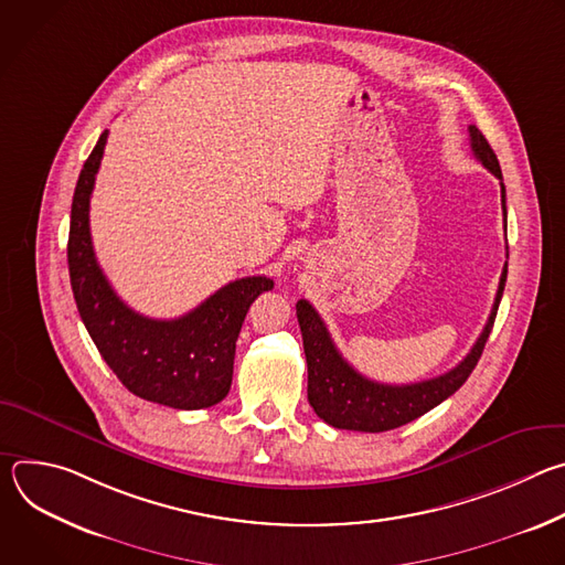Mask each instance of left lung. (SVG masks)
<instances>
[{
  "mask_svg": "<svg viewBox=\"0 0 565 565\" xmlns=\"http://www.w3.org/2000/svg\"><path fill=\"white\" fill-rule=\"evenodd\" d=\"M469 140H471V151L480 160L482 168L490 170L501 181L503 218L508 225L505 185H503L499 158L490 147L488 138L480 134L476 125H469ZM505 279H508V264L503 266V273H501L497 299H494L488 324L482 329L471 351L467 353V358L451 371L416 384H382L358 373L333 344L327 331V324L321 321L317 310L306 299H299L297 321L301 329L303 353L308 364V402L315 409V414L335 429L380 434V431L407 425L425 416L434 407H438L443 399H447L451 393H456L465 384V380L478 364L482 349H486V342L494 327L497 310L505 290Z\"/></svg>",
  "mask_w": 565,
  "mask_h": 565,
  "instance_id": "obj_1",
  "label": "left lung"
}]
</instances>
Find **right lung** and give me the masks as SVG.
<instances>
[{"label": "right lung", "mask_w": 565, "mask_h": 565, "mask_svg": "<svg viewBox=\"0 0 565 565\" xmlns=\"http://www.w3.org/2000/svg\"><path fill=\"white\" fill-rule=\"evenodd\" d=\"M107 134L79 172L71 203L66 257L77 312L103 360L134 395L172 409L212 407L230 391L236 338L250 303L275 284L268 277L230 281L177 319L131 310L98 266L89 230V201Z\"/></svg>", "instance_id": "add662e5"}]
</instances>
